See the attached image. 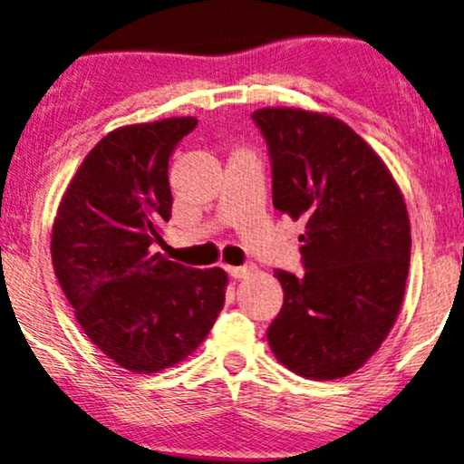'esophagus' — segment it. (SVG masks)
I'll return each mask as SVG.
<instances>
[{"mask_svg": "<svg viewBox=\"0 0 464 464\" xmlns=\"http://www.w3.org/2000/svg\"><path fill=\"white\" fill-rule=\"evenodd\" d=\"M252 265H239V267H227L228 276L236 277V280H242V277H248L252 274Z\"/></svg>", "mask_w": 464, "mask_h": 464, "instance_id": "obj_1", "label": "esophagus"}]
</instances>
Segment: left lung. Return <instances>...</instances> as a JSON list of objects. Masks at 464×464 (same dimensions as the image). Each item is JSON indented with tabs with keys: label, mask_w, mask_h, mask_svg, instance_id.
Masks as SVG:
<instances>
[{
	"label": "left lung",
	"mask_w": 464,
	"mask_h": 464,
	"mask_svg": "<svg viewBox=\"0 0 464 464\" xmlns=\"http://www.w3.org/2000/svg\"><path fill=\"white\" fill-rule=\"evenodd\" d=\"M274 208L305 222L296 277L276 269L284 304L267 329L277 361L312 380L350 375L397 320L410 271V216L391 171L333 116L263 108Z\"/></svg>",
	"instance_id": "1"
}]
</instances>
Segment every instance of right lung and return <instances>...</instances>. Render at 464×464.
<instances>
[{"label":"right lung","instance_id":"right-lung-1","mask_svg":"<svg viewBox=\"0 0 464 464\" xmlns=\"http://www.w3.org/2000/svg\"><path fill=\"white\" fill-rule=\"evenodd\" d=\"M197 119L108 133L80 165L53 227L57 280L92 343L135 373L168 369L208 337L227 274L168 261L159 227L171 216L169 157Z\"/></svg>","mask_w":464,"mask_h":464}]
</instances>
